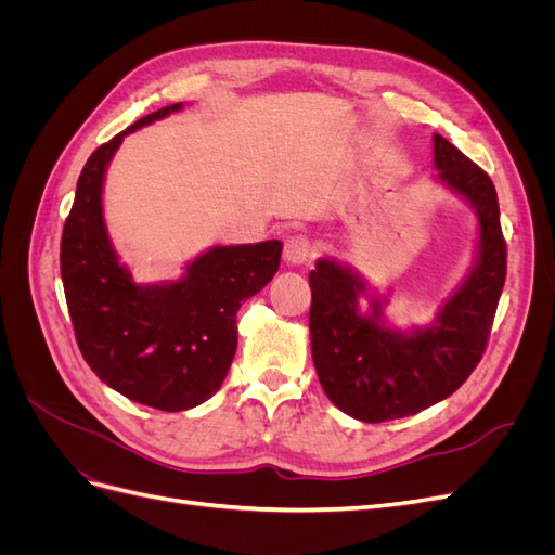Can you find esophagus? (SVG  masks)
Instances as JSON below:
<instances>
[{
	"mask_svg": "<svg viewBox=\"0 0 555 555\" xmlns=\"http://www.w3.org/2000/svg\"><path fill=\"white\" fill-rule=\"evenodd\" d=\"M314 255V245L308 236H292L284 243V259L292 266H308Z\"/></svg>",
	"mask_w": 555,
	"mask_h": 555,
	"instance_id": "obj_1",
	"label": "esophagus"
}]
</instances>
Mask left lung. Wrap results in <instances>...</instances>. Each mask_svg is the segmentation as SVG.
Segmentation results:
<instances>
[{"instance_id":"1","label":"left lung","mask_w":555,"mask_h":555,"mask_svg":"<svg viewBox=\"0 0 555 555\" xmlns=\"http://www.w3.org/2000/svg\"><path fill=\"white\" fill-rule=\"evenodd\" d=\"M435 166L451 190L479 212V263L447 300L438 322L414 335L379 324L382 308L361 314L363 282L331 259L310 273V343L322 389L335 408L365 424L422 412L451 396L473 375L489 345L507 278V243L500 227L495 184L456 145L435 133Z\"/></svg>"}]
</instances>
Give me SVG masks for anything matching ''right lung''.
Returning <instances> with one entry per match:
<instances>
[{"instance_id": "right-lung-1", "label": "right lung", "mask_w": 555, "mask_h": 555, "mask_svg": "<svg viewBox=\"0 0 555 555\" xmlns=\"http://www.w3.org/2000/svg\"><path fill=\"white\" fill-rule=\"evenodd\" d=\"M182 104L164 106L99 145L82 166L64 222L60 271L82 359L111 389L141 405L182 412L220 389L236 354V312L280 268L282 243L215 247L188 278L139 287L117 263L102 215L106 164L129 131Z\"/></svg>"}]
</instances>
